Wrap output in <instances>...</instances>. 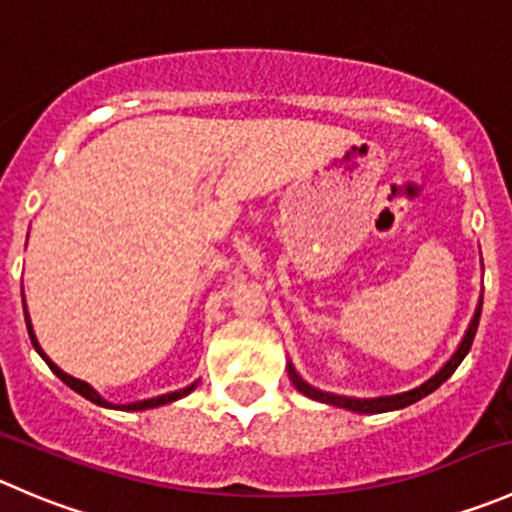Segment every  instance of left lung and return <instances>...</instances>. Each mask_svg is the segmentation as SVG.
Listing matches in <instances>:
<instances>
[{
	"instance_id": "left-lung-1",
	"label": "left lung",
	"mask_w": 512,
	"mask_h": 512,
	"mask_svg": "<svg viewBox=\"0 0 512 512\" xmlns=\"http://www.w3.org/2000/svg\"><path fill=\"white\" fill-rule=\"evenodd\" d=\"M480 311H483V298H480L478 306H475L473 318H470L468 328H465V336L460 338V343H458V348H455L453 356H450L448 361H445L443 366H440L438 371H435L433 376L428 378V381H423L421 386L411 388V391L393 393V396H378V398L338 396V393L321 391V388H316V386H311V383L303 381L301 373H298L296 368H293L291 361L286 363L288 378H291V383H293V386H296L298 393H303V396L311 398V401L328 403V406L346 408V411H353V413H388V411H401V408L411 406V403H416V401H421V398L430 396V393H433L435 388H440V383H445L450 376H453V371L460 366V361H463V358L468 356L470 346H473L475 331H478V323H480Z\"/></svg>"
}]
</instances>
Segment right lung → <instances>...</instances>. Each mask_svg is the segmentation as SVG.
<instances>
[{"instance_id": "add662e5", "label": "right lung", "mask_w": 512, "mask_h": 512, "mask_svg": "<svg viewBox=\"0 0 512 512\" xmlns=\"http://www.w3.org/2000/svg\"><path fill=\"white\" fill-rule=\"evenodd\" d=\"M22 303H24V293H22ZM24 321H27V331H29V338H32V346H34V351H37L39 356L44 358V363H47V366L52 368V373H54V376H57V378H62V381L67 383V386L72 388V391H77L79 396H84V398H86V401L96 403V406H101V408H114V411H149V408L169 406V403H174V401H179V398L189 396V393L194 391L196 386H199V381H194V383H189V386H186V388H179V391L161 393V396H154V398H144V401H134V403H109V401H106V398H101L99 393H96L94 388L89 386V383L82 381V378H74V376H69V373H64L62 368H59L57 363H54L52 358H49L47 353L42 351V346H39L37 336H34V326H32V318H29L27 303H24Z\"/></svg>"}]
</instances>
